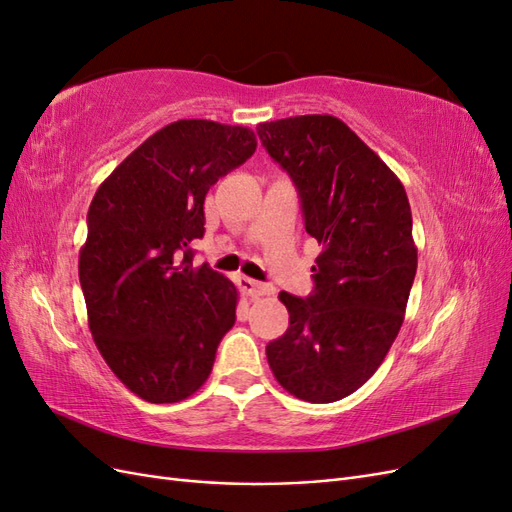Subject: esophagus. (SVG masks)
Masks as SVG:
<instances>
[{"mask_svg":"<svg viewBox=\"0 0 512 512\" xmlns=\"http://www.w3.org/2000/svg\"><path fill=\"white\" fill-rule=\"evenodd\" d=\"M237 284L243 290V294H247V297H265V294H273V286L260 284V282L252 280V277H245V275L237 277Z\"/></svg>","mask_w":512,"mask_h":512,"instance_id":"1","label":"esophagus"}]
</instances>
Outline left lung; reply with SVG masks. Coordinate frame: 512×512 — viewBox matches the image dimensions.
Here are the masks:
<instances>
[{"mask_svg": "<svg viewBox=\"0 0 512 512\" xmlns=\"http://www.w3.org/2000/svg\"><path fill=\"white\" fill-rule=\"evenodd\" d=\"M262 147L290 175L316 258L307 299L280 292L288 331L267 346L275 380L312 404L363 386L404 322L416 275L412 213L393 170L333 115L260 123Z\"/></svg>", "mask_w": 512, "mask_h": 512, "instance_id": "left-lung-1", "label": "left lung"}]
</instances>
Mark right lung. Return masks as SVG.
<instances>
[{
  "mask_svg": "<svg viewBox=\"0 0 512 512\" xmlns=\"http://www.w3.org/2000/svg\"><path fill=\"white\" fill-rule=\"evenodd\" d=\"M256 151L250 128L168 123L98 188L79 254L89 331L113 374L149 404H175L209 378L237 318V288L192 267L211 185Z\"/></svg>",
  "mask_w": 512,
  "mask_h": 512,
  "instance_id": "add662e5",
  "label": "right lung"
}]
</instances>
